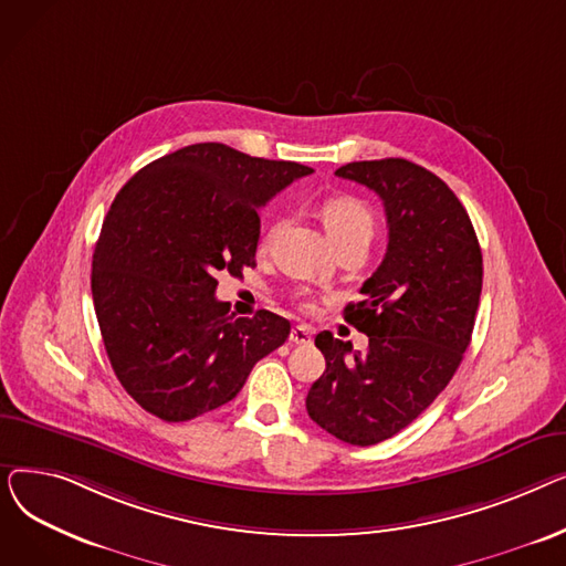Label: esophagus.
<instances>
[{"instance_id": "esophagus-1", "label": "esophagus", "mask_w": 566, "mask_h": 566, "mask_svg": "<svg viewBox=\"0 0 566 566\" xmlns=\"http://www.w3.org/2000/svg\"><path fill=\"white\" fill-rule=\"evenodd\" d=\"M289 339H291L293 344L305 346V344L312 342V328H310V325H293Z\"/></svg>"}]
</instances>
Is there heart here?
Segmentation results:
<instances>
[{
  "label": "heart",
  "instance_id": "heart-1",
  "mask_svg": "<svg viewBox=\"0 0 566 566\" xmlns=\"http://www.w3.org/2000/svg\"><path fill=\"white\" fill-rule=\"evenodd\" d=\"M318 216L321 222L333 238V243L346 245V243H363L369 245L376 231V218L371 213V208L353 195H333L328 199H323L318 206ZM280 220H275L271 227H268L265 235L261 238V250L268 248V243L273 241V235L280 229Z\"/></svg>",
  "mask_w": 566,
  "mask_h": 566
}]
</instances>
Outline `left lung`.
Wrapping results in <instances>:
<instances>
[{"label": "left lung", "instance_id": "obj_1", "mask_svg": "<svg viewBox=\"0 0 566 566\" xmlns=\"http://www.w3.org/2000/svg\"><path fill=\"white\" fill-rule=\"evenodd\" d=\"M374 190L388 218V252L344 318L365 350L323 331V376L307 392L310 418L348 444L388 440L448 388L470 346L482 295V250L463 203L429 169L403 158L348 163L335 171Z\"/></svg>", "mask_w": 566, "mask_h": 566}]
</instances>
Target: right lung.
I'll return each mask as SVG.
<instances>
[{"mask_svg":"<svg viewBox=\"0 0 566 566\" xmlns=\"http://www.w3.org/2000/svg\"><path fill=\"white\" fill-rule=\"evenodd\" d=\"M312 167L218 142L190 144L118 190L94 250L92 295L124 390L165 422L231 401L291 323L259 310L233 318L216 298L220 271L256 265L259 213Z\"/></svg>","mask_w":566,"mask_h":566,"instance_id":"right-lung-1","label":"right lung"}]
</instances>
